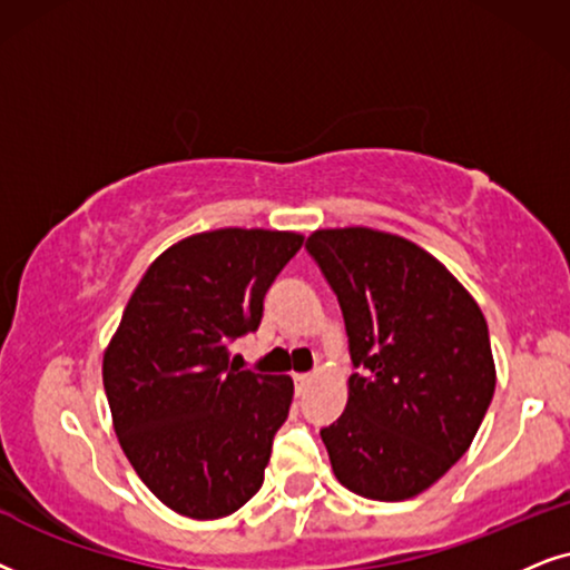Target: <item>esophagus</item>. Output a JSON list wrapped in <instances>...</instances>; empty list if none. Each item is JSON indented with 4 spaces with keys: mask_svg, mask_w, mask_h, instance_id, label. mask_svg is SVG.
Returning a JSON list of instances; mask_svg holds the SVG:
<instances>
[{
    "mask_svg": "<svg viewBox=\"0 0 570 570\" xmlns=\"http://www.w3.org/2000/svg\"><path fill=\"white\" fill-rule=\"evenodd\" d=\"M313 383V375H294V385H297V393H305Z\"/></svg>",
    "mask_w": 570,
    "mask_h": 570,
    "instance_id": "34e87169",
    "label": "esophagus"
}]
</instances>
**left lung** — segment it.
Wrapping results in <instances>:
<instances>
[{
    "instance_id": "8db88e82",
    "label": "left lung",
    "mask_w": 570,
    "mask_h": 570,
    "mask_svg": "<svg viewBox=\"0 0 570 570\" xmlns=\"http://www.w3.org/2000/svg\"><path fill=\"white\" fill-rule=\"evenodd\" d=\"M307 249L336 292L360 367L344 414L321 430L333 474L383 503L420 495L469 451L495 393L482 309L399 234L317 229Z\"/></svg>"
}]
</instances>
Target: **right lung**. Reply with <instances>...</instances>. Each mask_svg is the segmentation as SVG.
<instances>
[{"instance_id": "1", "label": "right lung", "mask_w": 570, "mask_h": 570, "mask_svg": "<svg viewBox=\"0 0 570 570\" xmlns=\"http://www.w3.org/2000/svg\"><path fill=\"white\" fill-rule=\"evenodd\" d=\"M305 237L214 229L148 265L104 352V389L121 451L146 488L189 519H224L261 490L289 375L229 362L255 331L263 297Z\"/></svg>"}]
</instances>
